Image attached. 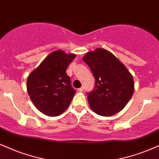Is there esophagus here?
<instances>
[{
  "label": "esophagus",
  "mask_w": 159,
  "mask_h": 159,
  "mask_svg": "<svg viewBox=\"0 0 159 159\" xmlns=\"http://www.w3.org/2000/svg\"><path fill=\"white\" fill-rule=\"evenodd\" d=\"M84 87H82L81 88H79V89H78V90L79 91V92H82V91H84Z\"/></svg>",
  "instance_id": "esophagus-1"
}]
</instances>
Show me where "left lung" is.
I'll use <instances>...</instances> for the list:
<instances>
[{"label": "left lung", "instance_id": "8db88e82", "mask_svg": "<svg viewBox=\"0 0 159 159\" xmlns=\"http://www.w3.org/2000/svg\"><path fill=\"white\" fill-rule=\"evenodd\" d=\"M83 61L95 80L94 89L87 93L90 108L102 116H113L123 110L134 92L133 77L113 54L104 49L89 52Z\"/></svg>", "mask_w": 159, "mask_h": 159}]
</instances>
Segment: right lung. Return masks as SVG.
Instances as JSON below:
<instances>
[{"mask_svg": "<svg viewBox=\"0 0 159 159\" xmlns=\"http://www.w3.org/2000/svg\"><path fill=\"white\" fill-rule=\"evenodd\" d=\"M75 58L64 51L52 52L29 75L27 92L35 107L48 116H58L68 107L76 90L66 70Z\"/></svg>", "mask_w": 159, "mask_h": 159, "instance_id": "add662e5", "label": "right lung"}]
</instances>
